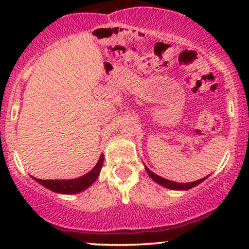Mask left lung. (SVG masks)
Returning <instances> with one entry per match:
<instances>
[{
  "mask_svg": "<svg viewBox=\"0 0 249 249\" xmlns=\"http://www.w3.org/2000/svg\"><path fill=\"white\" fill-rule=\"evenodd\" d=\"M144 167H145V171H147L148 175L150 176V178H152V179L154 180V182H157L158 184L162 185V187L167 188V189H172V190H188V189H192V188L196 187L197 184H200V183L203 182V180H205L206 178L208 177V176H207V177H203V178H201V179L195 180V182H189V183H177V182H172V180L166 179V178L160 177V176L155 175L154 172L150 171V170L148 169L147 166H144Z\"/></svg>",
  "mask_w": 249,
  "mask_h": 249,
  "instance_id": "obj_1",
  "label": "left lung"
}]
</instances>
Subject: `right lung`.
Returning <instances> with one entry per match:
<instances>
[{
	"label": "right lung",
	"instance_id": "add662e5",
	"mask_svg": "<svg viewBox=\"0 0 249 249\" xmlns=\"http://www.w3.org/2000/svg\"><path fill=\"white\" fill-rule=\"evenodd\" d=\"M104 155L101 154L99 161L95 165L94 169L88 173H85L82 177L74 178V179H38V178H34L36 182L46 187L47 189L52 190L54 193H59V194H77V193L83 192L87 188H89L95 180L99 177L100 172H101L102 165H104Z\"/></svg>",
	"mask_w": 249,
	"mask_h": 249
}]
</instances>
